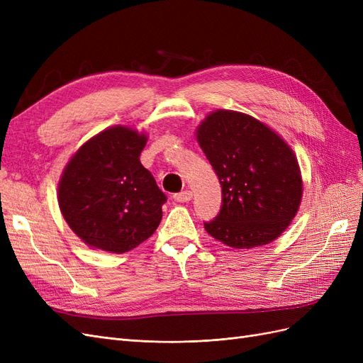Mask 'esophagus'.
Instances as JSON below:
<instances>
[{
    "label": "esophagus",
    "instance_id": "1",
    "mask_svg": "<svg viewBox=\"0 0 363 363\" xmlns=\"http://www.w3.org/2000/svg\"><path fill=\"white\" fill-rule=\"evenodd\" d=\"M174 200L177 203H188L192 200V192L191 191H183L174 195Z\"/></svg>",
    "mask_w": 363,
    "mask_h": 363
}]
</instances>
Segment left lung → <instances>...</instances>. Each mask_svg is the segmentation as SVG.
Listing matches in <instances>:
<instances>
[{
    "mask_svg": "<svg viewBox=\"0 0 363 363\" xmlns=\"http://www.w3.org/2000/svg\"><path fill=\"white\" fill-rule=\"evenodd\" d=\"M196 139L223 189L206 232L232 248L265 245L298 212L303 182L291 147L256 118L233 111L207 115Z\"/></svg>",
    "mask_w": 363,
    "mask_h": 363,
    "instance_id": "1",
    "label": "left lung"
}]
</instances>
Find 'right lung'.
<instances>
[{"label": "right lung", "mask_w": 363, "mask_h": 363, "mask_svg": "<svg viewBox=\"0 0 363 363\" xmlns=\"http://www.w3.org/2000/svg\"><path fill=\"white\" fill-rule=\"evenodd\" d=\"M145 144L147 136L130 127L106 128L63 169L59 207L84 244L121 255L156 232L167 195L139 160Z\"/></svg>", "instance_id": "obj_1"}]
</instances>
